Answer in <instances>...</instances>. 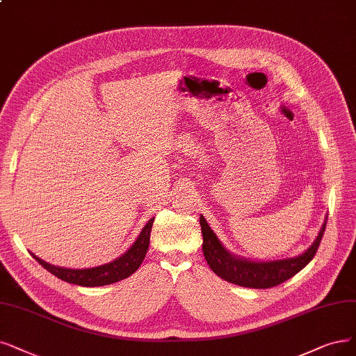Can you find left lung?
Instances as JSON below:
<instances>
[{
    "label": "left lung",
    "mask_w": 356,
    "mask_h": 356,
    "mask_svg": "<svg viewBox=\"0 0 356 356\" xmlns=\"http://www.w3.org/2000/svg\"><path fill=\"white\" fill-rule=\"evenodd\" d=\"M200 225L202 229V251L205 259L211 270L230 283L252 289H270L279 286L289 280L296 273L304 268L318 251L320 242L325 230V225L320 230L317 239L311 245L307 252L296 258L271 261V262H251L246 259L236 258L230 255L216 236V233L208 226L204 216L200 217Z\"/></svg>",
    "instance_id": "1"
}]
</instances>
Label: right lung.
<instances>
[{
  "label": "right lung",
  "mask_w": 356,
  "mask_h": 356,
  "mask_svg": "<svg viewBox=\"0 0 356 356\" xmlns=\"http://www.w3.org/2000/svg\"><path fill=\"white\" fill-rule=\"evenodd\" d=\"M152 222H154V218H151L147 222V226H145L143 230L140 232L136 242L131 245V248L124 255L110 262V264L99 266L95 268H86V270L61 268V267L48 264V262L42 261L41 258H38L33 254H32V257L51 274H54L56 277L67 282V283H73L77 286H86V287L111 284V283L120 282V280L129 277V275L134 274L142 264V261H143L145 255H147L148 246H149Z\"/></svg>",
  "instance_id": "obj_1"
}]
</instances>
